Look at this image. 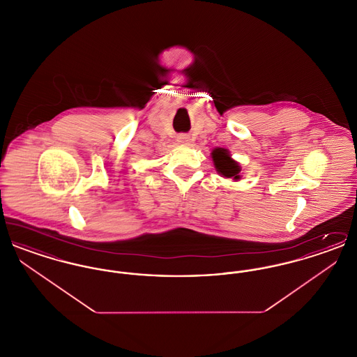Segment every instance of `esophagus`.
Instances as JSON below:
<instances>
[{
  "instance_id": "1",
  "label": "esophagus",
  "mask_w": 357,
  "mask_h": 357,
  "mask_svg": "<svg viewBox=\"0 0 357 357\" xmlns=\"http://www.w3.org/2000/svg\"><path fill=\"white\" fill-rule=\"evenodd\" d=\"M190 135H186V134H181V135H178V143H181V144H185L187 146L188 143H190Z\"/></svg>"
}]
</instances>
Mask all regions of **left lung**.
<instances>
[{"label":"left lung","mask_w":357,"mask_h":357,"mask_svg":"<svg viewBox=\"0 0 357 357\" xmlns=\"http://www.w3.org/2000/svg\"><path fill=\"white\" fill-rule=\"evenodd\" d=\"M211 159L214 163L215 171L223 178H231L233 181L241 179V166L237 160L231 158L230 153L226 149L217 147L211 151Z\"/></svg>","instance_id":"left-lung-1"}]
</instances>
